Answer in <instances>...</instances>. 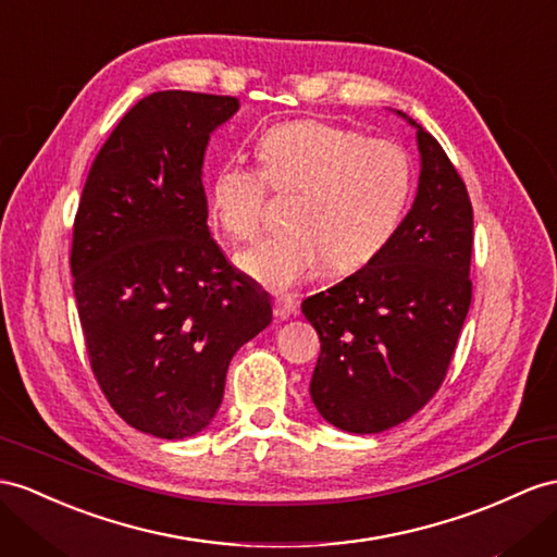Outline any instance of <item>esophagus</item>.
I'll return each instance as SVG.
<instances>
[{"instance_id": "34e87169", "label": "esophagus", "mask_w": 557, "mask_h": 557, "mask_svg": "<svg viewBox=\"0 0 557 557\" xmlns=\"http://www.w3.org/2000/svg\"><path fill=\"white\" fill-rule=\"evenodd\" d=\"M275 315L280 320H289L292 315H296V301H294L292 296L275 298Z\"/></svg>"}]
</instances>
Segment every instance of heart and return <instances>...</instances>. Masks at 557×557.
Wrapping results in <instances>:
<instances>
[{
    "instance_id": "obj_1",
    "label": "heart",
    "mask_w": 557,
    "mask_h": 557,
    "mask_svg": "<svg viewBox=\"0 0 557 557\" xmlns=\"http://www.w3.org/2000/svg\"><path fill=\"white\" fill-rule=\"evenodd\" d=\"M263 172L231 157L213 174L209 211L235 242L261 233L268 184L296 193L294 231L259 242L237 259L245 273L273 292H292L332 261L358 270L386 249L411 195V162L403 146L364 138L346 126L296 120L270 126L256 140Z\"/></svg>"
}]
</instances>
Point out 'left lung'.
Instances as JSON below:
<instances>
[{"label":"left lung","instance_id":"left-lung-1","mask_svg":"<svg viewBox=\"0 0 557 557\" xmlns=\"http://www.w3.org/2000/svg\"><path fill=\"white\" fill-rule=\"evenodd\" d=\"M417 129L414 205L374 261L306 298L322 352L310 397L324 421L381 433L414 417L447 374L470 308L473 207L440 143Z\"/></svg>","mask_w":557,"mask_h":557}]
</instances>
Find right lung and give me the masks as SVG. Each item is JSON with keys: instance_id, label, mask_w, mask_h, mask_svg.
Segmentation results:
<instances>
[{"instance_id": "obj_1", "label": "right lung", "mask_w": 557, "mask_h": 557, "mask_svg": "<svg viewBox=\"0 0 557 557\" xmlns=\"http://www.w3.org/2000/svg\"><path fill=\"white\" fill-rule=\"evenodd\" d=\"M233 96L157 91L91 164L70 268L98 386L136 431L197 435L216 417L233 355L273 320L207 225L202 164Z\"/></svg>"}]
</instances>
